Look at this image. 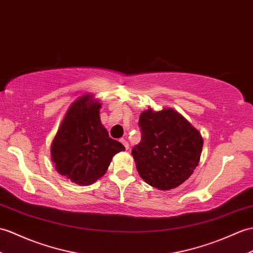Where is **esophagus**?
Segmentation results:
<instances>
[{"mask_svg": "<svg viewBox=\"0 0 253 253\" xmlns=\"http://www.w3.org/2000/svg\"><path fill=\"white\" fill-rule=\"evenodd\" d=\"M120 142L125 146V149L126 150H128L129 149V144H128V142L126 141V139H124V138H122V139H120Z\"/></svg>", "mask_w": 253, "mask_h": 253, "instance_id": "1", "label": "esophagus"}]
</instances>
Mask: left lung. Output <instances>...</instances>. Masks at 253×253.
Listing matches in <instances>:
<instances>
[{"instance_id": "1", "label": "left lung", "mask_w": 253, "mask_h": 253, "mask_svg": "<svg viewBox=\"0 0 253 253\" xmlns=\"http://www.w3.org/2000/svg\"><path fill=\"white\" fill-rule=\"evenodd\" d=\"M139 126L142 136L131 154L140 177L161 191L172 190L189 179L201 160V132L170 108L143 111Z\"/></svg>"}]
</instances>
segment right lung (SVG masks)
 <instances>
[{"mask_svg":"<svg viewBox=\"0 0 253 253\" xmlns=\"http://www.w3.org/2000/svg\"><path fill=\"white\" fill-rule=\"evenodd\" d=\"M101 103L91 93L79 97L70 105L56 136L50 156L63 177L79 185H90L103 177L115 154L125 150L109 137L100 120Z\"/></svg>","mask_w":253,"mask_h":253,"instance_id":"add662e5","label":"right lung"}]
</instances>
